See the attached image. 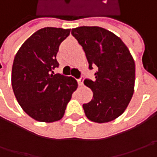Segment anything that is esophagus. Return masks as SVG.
I'll use <instances>...</instances> for the list:
<instances>
[{"label": "esophagus", "mask_w": 157, "mask_h": 157, "mask_svg": "<svg viewBox=\"0 0 157 157\" xmlns=\"http://www.w3.org/2000/svg\"><path fill=\"white\" fill-rule=\"evenodd\" d=\"M83 82H84V78L83 77H81L79 79H78V86H83Z\"/></svg>", "instance_id": "1"}]
</instances>
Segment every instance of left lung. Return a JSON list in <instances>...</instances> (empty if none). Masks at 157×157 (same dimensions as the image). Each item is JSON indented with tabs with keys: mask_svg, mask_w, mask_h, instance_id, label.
<instances>
[{
	"mask_svg": "<svg viewBox=\"0 0 157 157\" xmlns=\"http://www.w3.org/2000/svg\"><path fill=\"white\" fill-rule=\"evenodd\" d=\"M71 34L83 47L89 69H97L94 81H84L94 94L83 105L85 113L97 123L113 121L123 113L134 94V58L122 40L105 29L82 26L72 29Z\"/></svg>",
	"mask_w": 157,
	"mask_h": 157,
	"instance_id": "1",
	"label": "left lung"
}]
</instances>
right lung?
<instances>
[{
	"mask_svg": "<svg viewBox=\"0 0 157 157\" xmlns=\"http://www.w3.org/2000/svg\"><path fill=\"white\" fill-rule=\"evenodd\" d=\"M71 29L46 27L37 30L21 46L12 66L11 83L15 98L29 116L41 122L63 118L78 87L71 77L54 74L60 44Z\"/></svg>",
	"mask_w": 157,
	"mask_h": 157,
	"instance_id": "right-lung-1",
	"label": "right lung"
}]
</instances>
